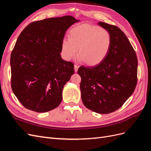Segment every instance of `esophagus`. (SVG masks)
Instances as JSON below:
<instances>
[{
    "instance_id": "34e87169",
    "label": "esophagus",
    "mask_w": 151,
    "mask_h": 151,
    "mask_svg": "<svg viewBox=\"0 0 151 151\" xmlns=\"http://www.w3.org/2000/svg\"><path fill=\"white\" fill-rule=\"evenodd\" d=\"M79 67V66L78 65H77V64H75V65H74V70H75V72H77V70H78Z\"/></svg>"
}]
</instances>
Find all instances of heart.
Here are the masks:
<instances>
[{
    "label": "heart",
    "instance_id": "1",
    "mask_svg": "<svg viewBox=\"0 0 151 151\" xmlns=\"http://www.w3.org/2000/svg\"><path fill=\"white\" fill-rule=\"evenodd\" d=\"M69 39L62 43V55L65 60L74 58L78 49L81 60L90 65H97L106 58L111 45V37L108 30L97 26L81 24L72 28Z\"/></svg>",
    "mask_w": 151,
    "mask_h": 151
}]
</instances>
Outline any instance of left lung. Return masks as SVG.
Instances as JSON below:
<instances>
[{"mask_svg": "<svg viewBox=\"0 0 151 151\" xmlns=\"http://www.w3.org/2000/svg\"><path fill=\"white\" fill-rule=\"evenodd\" d=\"M98 24L111 37L109 51L94 66L81 65L80 89L84 106L100 114L115 111L134 93L137 83L138 61L136 53L125 33L118 27L103 22Z\"/></svg>", "mask_w": 151, "mask_h": 151, "instance_id": "8db88e82", "label": "left lung"}]
</instances>
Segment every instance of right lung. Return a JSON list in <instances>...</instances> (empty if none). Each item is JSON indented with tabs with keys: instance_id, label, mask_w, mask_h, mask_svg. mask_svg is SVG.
Segmentation results:
<instances>
[{
	"instance_id": "obj_1",
	"label": "right lung",
	"mask_w": 151,
	"mask_h": 151,
	"mask_svg": "<svg viewBox=\"0 0 151 151\" xmlns=\"http://www.w3.org/2000/svg\"><path fill=\"white\" fill-rule=\"evenodd\" d=\"M79 21L71 16L48 18L31 22L19 35L11 55V85L26 108L44 113L60 104L63 86L74 73V63L61 58L62 43Z\"/></svg>"
}]
</instances>
